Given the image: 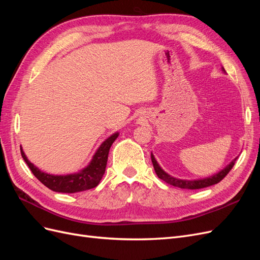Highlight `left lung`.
Segmentation results:
<instances>
[{
    "label": "left lung",
    "mask_w": 260,
    "mask_h": 260,
    "mask_svg": "<svg viewBox=\"0 0 260 260\" xmlns=\"http://www.w3.org/2000/svg\"><path fill=\"white\" fill-rule=\"evenodd\" d=\"M151 158H152V162H153V166H154L156 175L158 176L159 179H161L162 181H165V182H167L170 185H174V186H177V187H180V188H187V190H198V188H204V187H207V186H210V185H214V184L219 183L220 181H221L228 174H229L230 170L234 166L235 160H237V158H235L234 160L231 161V164L228 165V166L223 170L220 171L219 174L212 176L210 178L203 179V180L187 181V180L176 179L174 177L169 176L168 174H166V172H165L159 167V165L157 164V161H156L153 154H151Z\"/></svg>",
    "instance_id": "obj_1"
}]
</instances>
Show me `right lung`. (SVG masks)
<instances>
[{"label": "right lung", "mask_w": 260, "mask_h": 260, "mask_svg": "<svg viewBox=\"0 0 260 260\" xmlns=\"http://www.w3.org/2000/svg\"><path fill=\"white\" fill-rule=\"evenodd\" d=\"M118 133H115L112 137H109L106 141H104L102 145L99 147L98 152L93 156V159L90 165L83 170H81L79 174L76 175H68V176H52L44 174V172L39 170L31 164L22 152V148H20V153L23 160L26 161L28 167L30 168L31 172L35 175V177L43 183L46 187L54 192L59 193H76V192H82L85 190H90V188L95 187L103 177L105 168L107 165V158L109 148H111L114 141L117 139Z\"/></svg>", "instance_id": "obj_1"}]
</instances>
